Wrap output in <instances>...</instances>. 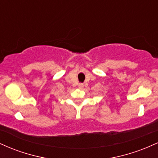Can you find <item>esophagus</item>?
Wrapping results in <instances>:
<instances>
[{
	"mask_svg": "<svg viewBox=\"0 0 158 158\" xmlns=\"http://www.w3.org/2000/svg\"><path fill=\"white\" fill-rule=\"evenodd\" d=\"M83 87H84V85H83L82 83H80V84H79V88H82Z\"/></svg>",
	"mask_w": 158,
	"mask_h": 158,
	"instance_id": "34e87169",
	"label": "esophagus"
}]
</instances>
